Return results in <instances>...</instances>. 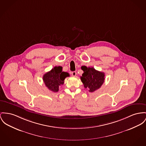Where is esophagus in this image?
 Wrapping results in <instances>:
<instances>
[{
    "label": "esophagus",
    "instance_id": "34e87169",
    "mask_svg": "<svg viewBox=\"0 0 146 146\" xmlns=\"http://www.w3.org/2000/svg\"><path fill=\"white\" fill-rule=\"evenodd\" d=\"M76 71H73V72H71V74H72V75L73 76H75L76 75Z\"/></svg>",
    "mask_w": 146,
    "mask_h": 146
}]
</instances>
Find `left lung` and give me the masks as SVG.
<instances>
[{"mask_svg":"<svg viewBox=\"0 0 146 146\" xmlns=\"http://www.w3.org/2000/svg\"><path fill=\"white\" fill-rule=\"evenodd\" d=\"M84 73L81 76V80L84 88H88L89 91L94 92L101 88L105 81V73L98 71L92 67L81 66Z\"/></svg>","mask_w":146,"mask_h":146,"instance_id":"1","label":"left lung"}]
</instances>
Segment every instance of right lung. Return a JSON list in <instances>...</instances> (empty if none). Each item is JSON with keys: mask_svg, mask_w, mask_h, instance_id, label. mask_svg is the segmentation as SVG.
Listing matches in <instances>:
<instances>
[{"mask_svg": "<svg viewBox=\"0 0 146 146\" xmlns=\"http://www.w3.org/2000/svg\"><path fill=\"white\" fill-rule=\"evenodd\" d=\"M70 76L69 74L62 71L61 66H55L51 70L45 74L43 76V81L45 86L50 91L58 92V88L64 83V80Z\"/></svg>", "mask_w": 146, "mask_h": 146, "instance_id": "obj_1", "label": "right lung"}]
</instances>
